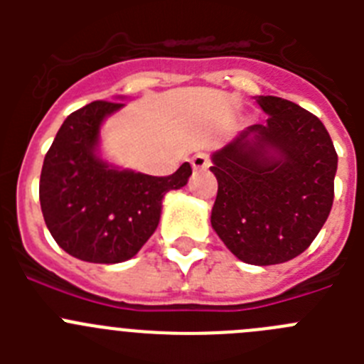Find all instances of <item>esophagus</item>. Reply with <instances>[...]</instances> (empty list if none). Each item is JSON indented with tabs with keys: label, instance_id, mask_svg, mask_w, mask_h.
<instances>
[{
	"label": "esophagus",
	"instance_id": "34e87169",
	"mask_svg": "<svg viewBox=\"0 0 364 364\" xmlns=\"http://www.w3.org/2000/svg\"><path fill=\"white\" fill-rule=\"evenodd\" d=\"M191 166L195 171H204V169L210 167V156L205 153H197L191 159Z\"/></svg>",
	"mask_w": 364,
	"mask_h": 364
}]
</instances>
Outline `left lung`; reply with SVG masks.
<instances>
[{"mask_svg":"<svg viewBox=\"0 0 364 364\" xmlns=\"http://www.w3.org/2000/svg\"><path fill=\"white\" fill-rule=\"evenodd\" d=\"M268 114L213 153L211 226L242 262L281 264L317 237L333 204L337 153L319 118L290 100L257 96Z\"/></svg>","mask_w":364,"mask_h":364,"instance_id":"8db88e82","label":"left lung"}]
</instances>
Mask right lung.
Listing matches in <instances>:
<instances>
[{"mask_svg": "<svg viewBox=\"0 0 364 364\" xmlns=\"http://www.w3.org/2000/svg\"><path fill=\"white\" fill-rule=\"evenodd\" d=\"M122 105L98 100L69 114L41 167V213L53 239L95 264L136 255L159 226L164 195L184 188L193 173L188 162L169 176H151L100 160V125Z\"/></svg>", "mask_w": 364, "mask_h": 364, "instance_id": "obj_1", "label": "right lung"}]
</instances>
